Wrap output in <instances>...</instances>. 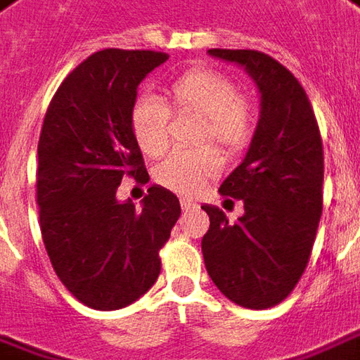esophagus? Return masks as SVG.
<instances>
[{
    "label": "esophagus",
    "mask_w": 360,
    "mask_h": 360,
    "mask_svg": "<svg viewBox=\"0 0 360 360\" xmlns=\"http://www.w3.org/2000/svg\"><path fill=\"white\" fill-rule=\"evenodd\" d=\"M195 207H197V203L191 201V199H185V197L181 199V209H183V211H191V209H195Z\"/></svg>",
    "instance_id": "34e87169"
}]
</instances>
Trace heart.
I'll list each match as a JSON object with an SVG mask.
<instances>
[{
	"mask_svg": "<svg viewBox=\"0 0 360 360\" xmlns=\"http://www.w3.org/2000/svg\"><path fill=\"white\" fill-rule=\"evenodd\" d=\"M171 113L203 117L197 143H213L223 155L237 157L247 151L255 135V113L241 97L235 81L213 69H189L175 77L163 91V101L143 95L129 111V127L137 147L147 157H161L171 141ZM221 157L213 147L175 151L155 167V181L181 195L197 193L217 177Z\"/></svg>",
	"mask_w": 360,
	"mask_h": 360,
	"instance_id": "1",
	"label": "heart"
}]
</instances>
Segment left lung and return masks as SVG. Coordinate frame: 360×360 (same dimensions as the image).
<instances>
[{
	"label": "left lung",
	"mask_w": 360,
	"mask_h": 360,
	"mask_svg": "<svg viewBox=\"0 0 360 360\" xmlns=\"http://www.w3.org/2000/svg\"><path fill=\"white\" fill-rule=\"evenodd\" d=\"M241 65L261 94V115L239 167L219 193L243 201L229 223L213 205L201 241L205 266L217 289L245 309L287 299L313 251L323 213V141L303 85L277 59L255 49H209ZM233 203V201H231Z\"/></svg>",
	"instance_id": "left-lung-1"
}]
</instances>
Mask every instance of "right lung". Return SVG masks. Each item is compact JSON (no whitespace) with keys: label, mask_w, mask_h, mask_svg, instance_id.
<instances>
[{"label":"right lung","mask_w":360,"mask_h":360,"mask_svg":"<svg viewBox=\"0 0 360 360\" xmlns=\"http://www.w3.org/2000/svg\"><path fill=\"white\" fill-rule=\"evenodd\" d=\"M161 51L103 49L57 87L37 143V205L45 251L79 303L115 311L137 301L161 273L159 251L181 215L179 199L149 187L143 207L117 201L123 177L147 183L129 111Z\"/></svg>","instance_id":"obj_1"}]
</instances>
